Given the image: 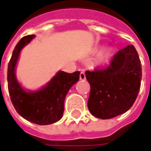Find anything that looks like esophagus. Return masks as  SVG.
<instances>
[{"label":"esophagus","mask_w":151,"mask_h":151,"mask_svg":"<svg viewBox=\"0 0 151 151\" xmlns=\"http://www.w3.org/2000/svg\"><path fill=\"white\" fill-rule=\"evenodd\" d=\"M80 80H85L86 79V74L84 72H81L80 73Z\"/></svg>","instance_id":"1"}]
</instances>
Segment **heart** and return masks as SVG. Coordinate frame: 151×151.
Masks as SVG:
<instances>
[{
    "label": "heart",
    "mask_w": 151,
    "mask_h": 151,
    "mask_svg": "<svg viewBox=\"0 0 151 151\" xmlns=\"http://www.w3.org/2000/svg\"><path fill=\"white\" fill-rule=\"evenodd\" d=\"M99 51L98 48H96L95 49V52H97ZM111 49H105L103 52L100 53V55L99 56V58H98V62L99 64H105V63H107L109 60L110 59V57H111Z\"/></svg>",
    "instance_id": "b5f03b06"
}]
</instances>
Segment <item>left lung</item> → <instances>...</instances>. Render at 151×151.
Listing matches in <instances>:
<instances>
[{
	"label": "left lung",
	"mask_w": 151,
	"mask_h": 151,
	"mask_svg": "<svg viewBox=\"0 0 151 151\" xmlns=\"http://www.w3.org/2000/svg\"><path fill=\"white\" fill-rule=\"evenodd\" d=\"M91 85L90 112L100 119H111L124 113L133 106L139 92L142 65L133 45L115 54L105 69L86 71Z\"/></svg>",
	"instance_id": "1"
}]
</instances>
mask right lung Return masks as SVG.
I'll use <instances>...</instances> for the list:
<instances>
[{"instance_id": "1", "label": "right lung", "mask_w": 151, "mask_h": 151, "mask_svg": "<svg viewBox=\"0 0 151 151\" xmlns=\"http://www.w3.org/2000/svg\"><path fill=\"white\" fill-rule=\"evenodd\" d=\"M34 35L22 38L17 43L9 62L7 81L10 99L21 116L40 125L55 123L62 117L67 93L79 80L80 72L59 71L46 86L37 91H26L15 76V66L22 47L34 39Z\"/></svg>"}]
</instances>
